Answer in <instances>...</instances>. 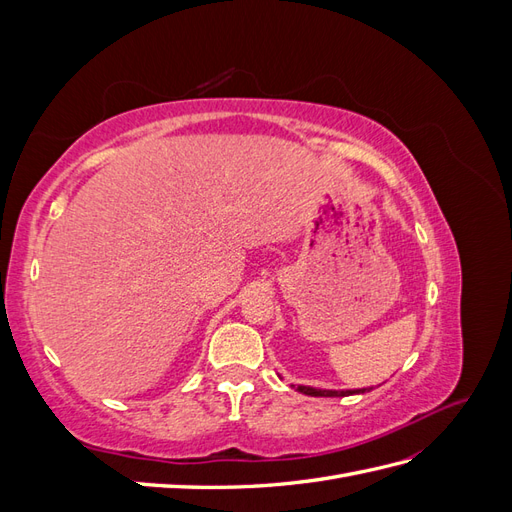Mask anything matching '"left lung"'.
<instances>
[{
  "mask_svg": "<svg viewBox=\"0 0 512 512\" xmlns=\"http://www.w3.org/2000/svg\"><path fill=\"white\" fill-rule=\"evenodd\" d=\"M294 386V384H292ZM299 393L309 395V397H348V395H359V393H367L371 389H352V391H329V389H314V386H294Z\"/></svg>",
  "mask_w": 512,
  "mask_h": 512,
  "instance_id": "obj_1",
  "label": "left lung"
}]
</instances>
